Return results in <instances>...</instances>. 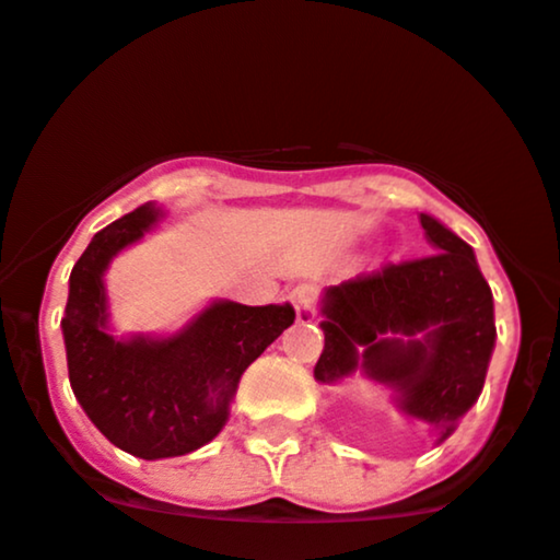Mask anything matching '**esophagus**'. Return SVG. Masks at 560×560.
Instances as JSON below:
<instances>
[{"label":"esophagus","instance_id":"1","mask_svg":"<svg viewBox=\"0 0 560 560\" xmlns=\"http://www.w3.org/2000/svg\"><path fill=\"white\" fill-rule=\"evenodd\" d=\"M290 300L294 311H298L300 322H313V316H316V290H313V284L294 287L290 292Z\"/></svg>","mask_w":560,"mask_h":560}]
</instances>
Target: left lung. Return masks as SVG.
Masks as SVG:
<instances>
[{
	"mask_svg": "<svg viewBox=\"0 0 560 560\" xmlns=\"http://www.w3.org/2000/svg\"><path fill=\"white\" fill-rule=\"evenodd\" d=\"M420 223L435 249L428 257L385 262L329 287L324 353L313 374L335 383L361 366L396 388L398 407L430 422L444 441L481 396L497 337L494 303L468 244L428 214Z\"/></svg>",
	"mask_w": 560,
	"mask_h": 560,
	"instance_id": "left-lung-1",
	"label": "left lung"
}]
</instances>
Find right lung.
Wrapping results in <instances>:
<instances>
[{
  "instance_id": "1",
  "label": "right lung",
  "mask_w": 560,
  "mask_h": 560,
  "mask_svg": "<svg viewBox=\"0 0 560 560\" xmlns=\"http://www.w3.org/2000/svg\"><path fill=\"white\" fill-rule=\"evenodd\" d=\"M156 218L143 205L95 233L71 270L60 322L73 396L110 444L143 459L180 457L212 441L244 370L294 322L292 305L225 300L167 340L106 335L103 270Z\"/></svg>"
}]
</instances>
